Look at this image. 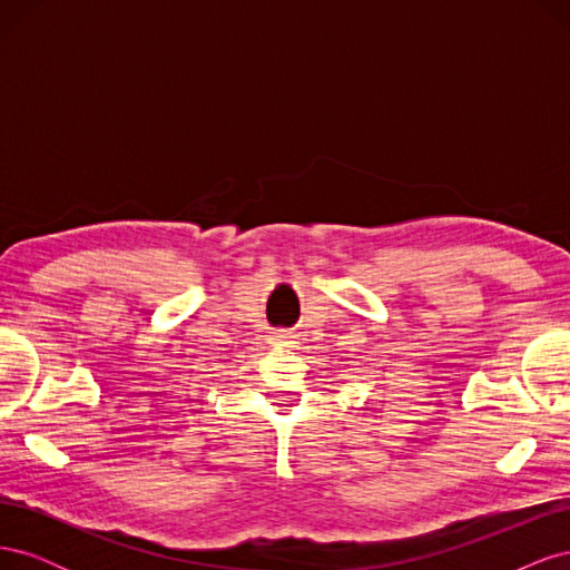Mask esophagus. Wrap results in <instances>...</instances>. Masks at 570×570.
I'll list each match as a JSON object with an SVG mask.
<instances>
[{
  "label": "esophagus",
  "mask_w": 570,
  "mask_h": 570,
  "mask_svg": "<svg viewBox=\"0 0 570 570\" xmlns=\"http://www.w3.org/2000/svg\"><path fill=\"white\" fill-rule=\"evenodd\" d=\"M273 344H275V347H295V344H299V342H297V335L283 331V333L273 335Z\"/></svg>",
  "instance_id": "1"
}]
</instances>
